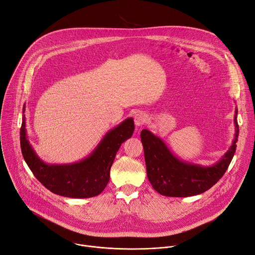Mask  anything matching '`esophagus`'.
<instances>
[{
	"label": "esophagus",
	"mask_w": 255,
	"mask_h": 255,
	"mask_svg": "<svg viewBox=\"0 0 255 255\" xmlns=\"http://www.w3.org/2000/svg\"><path fill=\"white\" fill-rule=\"evenodd\" d=\"M146 115L143 112H137L134 116V123L137 127H140L142 125H144V123L146 122Z\"/></svg>",
	"instance_id": "34e87169"
}]
</instances>
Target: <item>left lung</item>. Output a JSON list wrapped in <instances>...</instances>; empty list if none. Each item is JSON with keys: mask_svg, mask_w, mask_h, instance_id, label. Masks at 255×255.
I'll return each mask as SVG.
<instances>
[{"mask_svg": "<svg viewBox=\"0 0 255 255\" xmlns=\"http://www.w3.org/2000/svg\"><path fill=\"white\" fill-rule=\"evenodd\" d=\"M235 110L234 140L226 153L212 165H201L179 159L158 136L147 129L141 131L147 177L152 188L166 197H191L211 189L226 172L236 150L239 127Z\"/></svg>", "mask_w": 255, "mask_h": 255, "instance_id": "obj_1", "label": "left lung"}]
</instances>
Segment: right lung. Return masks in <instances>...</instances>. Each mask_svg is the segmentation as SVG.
Wrapping results in <instances>:
<instances>
[{
    "instance_id": "obj_1",
    "label": "right lung",
    "mask_w": 255,
    "mask_h": 255,
    "mask_svg": "<svg viewBox=\"0 0 255 255\" xmlns=\"http://www.w3.org/2000/svg\"><path fill=\"white\" fill-rule=\"evenodd\" d=\"M25 112V105L23 114ZM134 121L127 118L108 131L93 152L86 158L69 164H48L39 158L33 149L26 133V119L23 115L20 129V143L23 157L40 183L53 194L86 199L100 195L110 179V169L121 144L134 132Z\"/></svg>"
}]
</instances>
